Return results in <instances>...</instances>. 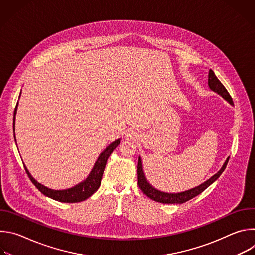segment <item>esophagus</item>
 <instances>
[{
	"mask_svg": "<svg viewBox=\"0 0 255 255\" xmlns=\"http://www.w3.org/2000/svg\"><path fill=\"white\" fill-rule=\"evenodd\" d=\"M126 137L130 140H135L139 137V135H138V132L136 129H129L126 133Z\"/></svg>",
	"mask_w": 255,
	"mask_h": 255,
	"instance_id": "esophagus-1",
	"label": "esophagus"
}]
</instances>
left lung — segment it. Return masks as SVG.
<instances>
[{
  "mask_svg": "<svg viewBox=\"0 0 255 255\" xmlns=\"http://www.w3.org/2000/svg\"><path fill=\"white\" fill-rule=\"evenodd\" d=\"M208 85L209 88L217 93L218 95H220L224 100H226L230 105L233 106V101L231 96L229 95V93L227 92V90L225 89V87L222 85V83L218 80V78L216 77L215 72L210 69L209 70V75H208ZM229 157H227V159L225 160L224 164L222 165V167L220 168V170L218 171L217 173H215L213 176H211L209 179H207L206 181H204L203 184L184 191V192H180V193H165V192H161L157 189H155L154 187H152L149 181L147 180L146 176L144 174L143 171V165H142V160L141 157L139 156L138 158V166H137V174H138V186L141 189V191L146 195L148 198H150L151 200L155 201V202H159L162 204H183L193 198H195L196 196L200 195L202 192H204L209 186H211L214 181L219 177L222 172L225 170L226 165L228 163Z\"/></svg>",
  "mask_w": 255,
  "mask_h": 255,
  "instance_id": "left-lung-1",
  "label": "left lung"
}]
</instances>
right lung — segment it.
Returning <instances> with one entry per match:
<instances>
[{"mask_svg": "<svg viewBox=\"0 0 255 255\" xmlns=\"http://www.w3.org/2000/svg\"><path fill=\"white\" fill-rule=\"evenodd\" d=\"M20 96H21V93H20ZM17 107H18V103L16 105V109L14 112V131H15V118H16V113H17ZM14 136H15V134H14ZM120 140L121 139L119 138V139L115 140L114 142H112L111 144H109L106 147V149H104L101 152V154L99 155L97 161L94 164L93 169L91 170V172L87 176V178L84 179L83 181H81L80 184L76 185L75 187H71L69 189H65V190L49 189V188L41 185L40 183H38V181L31 175V173L29 172V170L27 169V167L25 165H24V167H25L26 172H27L28 176L30 177L31 181L34 184V186L46 197L53 199L55 201L62 202V203L82 202V201H85L88 198H90L100 188L102 176H103V173L105 170L107 160H108L109 156H110L111 153L114 151V149L120 144Z\"/></svg>", "mask_w": 255, "mask_h": 255, "instance_id": "1", "label": "right lung"}]
</instances>
